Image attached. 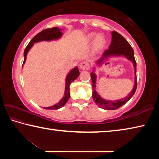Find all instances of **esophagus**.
Segmentation results:
<instances>
[{
  "mask_svg": "<svg viewBox=\"0 0 159 159\" xmlns=\"http://www.w3.org/2000/svg\"><path fill=\"white\" fill-rule=\"evenodd\" d=\"M80 68L83 70H88L90 69V64L88 61H82L80 64Z\"/></svg>",
  "mask_w": 159,
  "mask_h": 159,
  "instance_id": "34e87169",
  "label": "esophagus"
}]
</instances>
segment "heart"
<instances>
[{"label": "heart", "instance_id": "1", "mask_svg": "<svg viewBox=\"0 0 159 159\" xmlns=\"http://www.w3.org/2000/svg\"><path fill=\"white\" fill-rule=\"evenodd\" d=\"M94 38V35H90V39H92ZM104 39L102 36H98L95 38V46L97 48H101L104 45Z\"/></svg>", "mask_w": 159, "mask_h": 159}]
</instances>
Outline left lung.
<instances>
[{"instance_id":"8db88e82","label":"left lung","mask_w":159,"mask_h":159,"mask_svg":"<svg viewBox=\"0 0 159 159\" xmlns=\"http://www.w3.org/2000/svg\"><path fill=\"white\" fill-rule=\"evenodd\" d=\"M112 39L111 45L108 50H106L102 55V57L97 61L98 64H101L103 62L104 60L107 59L109 56H120L123 55L128 60H130L133 63L134 69V85L133 90L131 91L130 94L125 98L116 101H107L105 99H102L99 96L95 90V83H96V75L95 72L93 71L90 73L91 79H92V85H93V98L95 101V104L104 109L107 110H115L117 109L125 104L126 102L130 100V99L133 96L137 89V76H136V61L134 57V50L132 48L130 43L126 41L123 38L122 35L118 34L116 31H112Z\"/></svg>"}]
</instances>
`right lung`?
I'll use <instances>...</instances> for the list:
<instances>
[{
	"label": "right lung",
	"mask_w": 159,
	"mask_h": 159,
	"mask_svg": "<svg viewBox=\"0 0 159 159\" xmlns=\"http://www.w3.org/2000/svg\"><path fill=\"white\" fill-rule=\"evenodd\" d=\"M61 35H62V33L61 32V29L57 27H52L50 29H44V30H43L42 31L40 32V33L36 34V36L31 39V41L29 42V43L25 48V52H24L25 60H24L23 65L26 61V55H27L29 50H30V48L32 46H33L34 43L39 41H52V40H54V39L55 40L58 39L61 36ZM79 74L80 73H79V68H78V67H75L74 69H72L66 76L65 93H64V95L62 98V99H61L57 104H55V105H53L52 107H43V108L45 109H58L65 105V104L66 103L67 101H68V99H69V97H70V93H69L70 84H71V83L73 82L75 79H77L78 76H79Z\"/></svg>",
	"instance_id": "add662e5"
}]
</instances>
